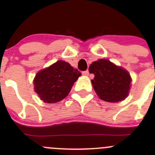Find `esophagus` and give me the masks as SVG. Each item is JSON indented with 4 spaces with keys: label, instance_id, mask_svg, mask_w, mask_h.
Returning <instances> with one entry per match:
<instances>
[{
    "label": "esophagus",
    "instance_id": "obj_1",
    "mask_svg": "<svg viewBox=\"0 0 155 155\" xmlns=\"http://www.w3.org/2000/svg\"><path fill=\"white\" fill-rule=\"evenodd\" d=\"M82 75H84V76H88L89 75V71L88 70H85V71H83L82 72Z\"/></svg>",
    "mask_w": 155,
    "mask_h": 155
}]
</instances>
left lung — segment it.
I'll return each mask as SVG.
<instances>
[{
	"label": "left lung",
	"instance_id": "obj_1",
	"mask_svg": "<svg viewBox=\"0 0 155 155\" xmlns=\"http://www.w3.org/2000/svg\"><path fill=\"white\" fill-rule=\"evenodd\" d=\"M89 73L94 78L91 82L97 94L107 102L124 100L129 94L131 77L129 73L107 59H100L89 66Z\"/></svg>",
	"mask_w": 155,
	"mask_h": 155
}]
</instances>
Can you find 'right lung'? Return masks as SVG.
Instances as JSON below:
<instances>
[{
    "mask_svg": "<svg viewBox=\"0 0 155 155\" xmlns=\"http://www.w3.org/2000/svg\"><path fill=\"white\" fill-rule=\"evenodd\" d=\"M82 73L68 62L58 61L40 70L34 79V91L40 100L54 104L64 99Z\"/></svg>",
    "mask_w": 155,
    "mask_h": 155,
    "instance_id": "add662e5",
    "label": "right lung"
}]
</instances>
